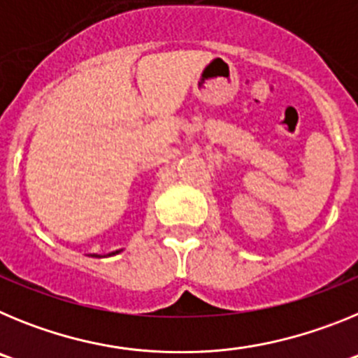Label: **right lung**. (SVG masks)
I'll use <instances>...</instances> for the list:
<instances>
[{"label":"right lung","mask_w":358,"mask_h":358,"mask_svg":"<svg viewBox=\"0 0 358 358\" xmlns=\"http://www.w3.org/2000/svg\"><path fill=\"white\" fill-rule=\"evenodd\" d=\"M113 255H115V252H113Z\"/></svg>","instance_id":"right-lung-1"}]
</instances>
